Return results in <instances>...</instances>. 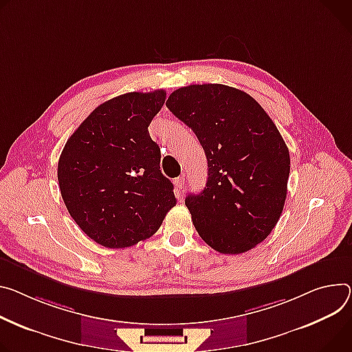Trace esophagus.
<instances>
[{
  "label": "esophagus",
  "instance_id": "obj_1",
  "mask_svg": "<svg viewBox=\"0 0 352 352\" xmlns=\"http://www.w3.org/2000/svg\"><path fill=\"white\" fill-rule=\"evenodd\" d=\"M185 182H186L185 175H181V177H178V178L174 179V184H175V186H177L178 189H184V188H185Z\"/></svg>",
  "mask_w": 352,
  "mask_h": 352
}]
</instances>
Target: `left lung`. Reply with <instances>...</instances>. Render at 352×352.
Wrapping results in <instances>:
<instances>
[{
  "mask_svg": "<svg viewBox=\"0 0 352 352\" xmlns=\"http://www.w3.org/2000/svg\"><path fill=\"white\" fill-rule=\"evenodd\" d=\"M167 108L197 135L208 181L185 205L202 240L241 254L272 232L283 210L291 158L275 123L247 92L223 84L175 89Z\"/></svg>",
  "mask_w": 352,
  "mask_h": 352,
  "instance_id": "1",
  "label": "left lung"
}]
</instances>
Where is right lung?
<instances>
[{
    "label": "right lung",
    "instance_id": "add662e5",
    "mask_svg": "<svg viewBox=\"0 0 352 352\" xmlns=\"http://www.w3.org/2000/svg\"><path fill=\"white\" fill-rule=\"evenodd\" d=\"M164 102V89L119 95L95 108L60 154L61 198L80 229L107 248L151 237L177 204L148 133Z\"/></svg>",
    "mask_w": 352,
    "mask_h": 352
}]
</instances>
